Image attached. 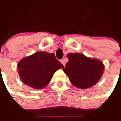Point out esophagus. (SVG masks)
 <instances>
[{
  "mask_svg": "<svg viewBox=\"0 0 121 121\" xmlns=\"http://www.w3.org/2000/svg\"><path fill=\"white\" fill-rule=\"evenodd\" d=\"M60 62L62 63V65H63L64 66H65V60H60Z\"/></svg>",
  "mask_w": 121,
  "mask_h": 121,
  "instance_id": "34e87169",
  "label": "esophagus"
}]
</instances>
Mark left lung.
I'll use <instances>...</instances> for the list:
<instances>
[{
  "instance_id": "1",
  "label": "left lung",
  "mask_w": 121,
  "mask_h": 121,
  "mask_svg": "<svg viewBox=\"0 0 121 121\" xmlns=\"http://www.w3.org/2000/svg\"><path fill=\"white\" fill-rule=\"evenodd\" d=\"M69 61L63 71L73 86L81 89L91 87L100 80L104 66L100 60L88 58L81 53H69Z\"/></svg>"
}]
</instances>
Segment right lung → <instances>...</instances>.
I'll use <instances>...</instances> for the list:
<instances>
[{
    "instance_id": "add662e5",
    "label": "right lung",
    "mask_w": 121,
    "mask_h": 121,
    "mask_svg": "<svg viewBox=\"0 0 121 121\" xmlns=\"http://www.w3.org/2000/svg\"><path fill=\"white\" fill-rule=\"evenodd\" d=\"M18 73L23 83L36 89L46 86L56 70L64 66L53 53L38 51L21 59L17 65Z\"/></svg>"
}]
</instances>
